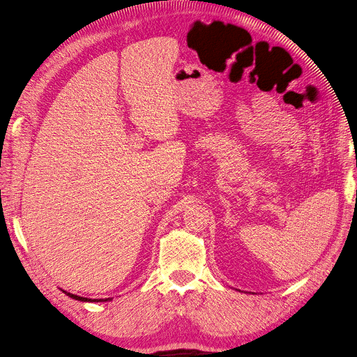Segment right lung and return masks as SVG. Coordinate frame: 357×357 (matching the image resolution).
Masks as SVG:
<instances>
[{
    "label": "right lung",
    "instance_id": "obj_1",
    "mask_svg": "<svg viewBox=\"0 0 357 357\" xmlns=\"http://www.w3.org/2000/svg\"><path fill=\"white\" fill-rule=\"evenodd\" d=\"M62 289V288H61ZM63 291V289H62ZM68 296L76 299V301H80V302H107V301H112V298H103V299H91V298H84V296H79V295H75V294H70L68 291H63Z\"/></svg>",
    "mask_w": 357,
    "mask_h": 357
}]
</instances>
